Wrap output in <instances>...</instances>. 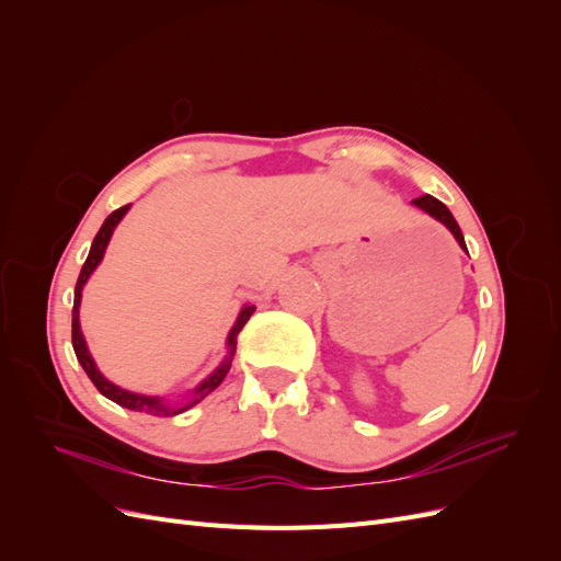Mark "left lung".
<instances>
[{"mask_svg": "<svg viewBox=\"0 0 561 561\" xmlns=\"http://www.w3.org/2000/svg\"><path fill=\"white\" fill-rule=\"evenodd\" d=\"M416 208H421L423 213H428L431 217H435L437 222H443L451 233H454V239H456V243L461 245L466 252H468V248H466V241H463V233H461V229H458V225H456V219H454V215L449 213V208L445 206L443 201H437V198H433V196H421V198H414L412 201Z\"/></svg>", "mask_w": 561, "mask_h": 561, "instance_id": "left-lung-1", "label": "left lung"}]
</instances>
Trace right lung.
Segmentation results:
<instances>
[{
	"label": "right lung",
	"mask_w": 561,
	"mask_h": 561,
	"mask_svg": "<svg viewBox=\"0 0 561 561\" xmlns=\"http://www.w3.org/2000/svg\"><path fill=\"white\" fill-rule=\"evenodd\" d=\"M128 208H130V206L118 208V210H114V213L105 219V225L100 227V231L95 233V239H93V243H91V252H89L87 262H83V266H81V274H79L77 287H75V307H72V346H75L79 365L83 367V371H87L89 379L93 381V386H95L105 398H110L112 402L122 404V407H126V410H133V412H145V414H151V416H175V414H182V412L190 410V407L198 404L203 398H206L208 393H213V390L225 381L227 371H229V367H231V360H233L236 336H239V332L243 330V325L250 320V316L254 313V307H243L241 313H239V318H236L233 328H231V332H229V336H227L229 353H227V358L222 360V365H219L208 379H203V381L192 390V396H186L182 402H173V404H171V402H165L163 398H157V396L130 393V390L118 388L116 383L107 381L103 375H100V369L95 367V363H93V358H91V353H89V346H87V339H83V334H81V328H79V304H81V290H83V285H87V280L91 278V274L98 268V264L103 262L107 243H110V239H112V233H114L116 225L122 222V217L128 213Z\"/></svg>",
	"instance_id": "right-lung-1"
}]
</instances>
